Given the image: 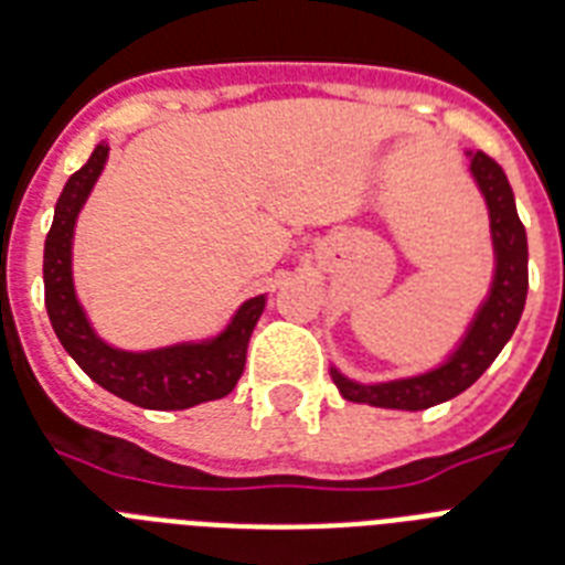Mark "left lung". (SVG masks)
I'll use <instances>...</instances> for the list:
<instances>
[{"mask_svg":"<svg viewBox=\"0 0 565 565\" xmlns=\"http://www.w3.org/2000/svg\"><path fill=\"white\" fill-rule=\"evenodd\" d=\"M470 175L488 204L493 242V279L488 297L470 320L468 332L445 363L422 375L395 377L381 384H361L332 366V381L340 395L355 404L386 409H427L441 401L456 398L482 375L514 334L529 294V239L516 216L514 190L502 167L484 152H468Z\"/></svg>","mask_w":565,"mask_h":565,"instance_id":"left-lung-1","label":"left lung"}]
</instances>
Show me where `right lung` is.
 Masks as SVG:
<instances>
[{"label": "right lung", "mask_w": 565, "mask_h": 565, "mask_svg": "<svg viewBox=\"0 0 565 565\" xmlns=\"http://www.w3.org/2000/svg\"><path fill=\"white\" fill-rule=\"evenodd\" d=\"M106 158H109V143H97L86 164L65 181L54 207V222L45 236L42 282H45V309L54 334L95 384L135 407L188 409L204 401L225 398L245 370L248 340L265 309V294L242 302L231 323L216 338L188 340V343H172L147 352H126L111 347L88 323L74 291L72 242L77 216L104 172Z\"/></svg>", "instance_id": "obj_1"}]
</instances>
